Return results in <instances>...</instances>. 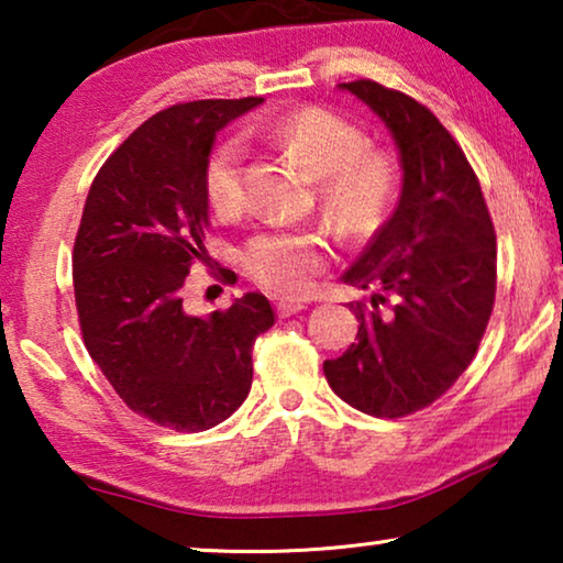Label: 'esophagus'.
<instances>
[{"label":"esophagus","mask_w":563,"mask_h":563,"mask_svg":"<svg viewBox=\"0 0 563 563\" xmlns=\"http://www.w3.org/2000/svg\"><path fill=\"white\" fill-rule=\"evenodd\" d=\"M305 310V302H299V299H282V302H276V312H279V318H289V314H297Z\"/></svg>","instance_id":"obj_1"}]
</instances>
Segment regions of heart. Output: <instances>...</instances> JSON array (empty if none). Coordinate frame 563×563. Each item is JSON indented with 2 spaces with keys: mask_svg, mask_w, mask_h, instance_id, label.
<instances>
[{
  "mask_svg": "<svg viewBox=\"0 0 563 563\" xmlns=\"http://www.w3.org/2000/svg\"><path fill=\"white\" fill-rule=\"evenodd\" d=\"M297 161L312 179L325 218L349 238H368L387 222L402 189L395 153L372 148L364 130L322 107H297L245 130ZM202 189L218 214H238L245 202L243 143L228 137L205 161ZM330 258L314 230H264L243 249V266L274 295H299Z\"/></svg>",
  "mask_w": 563,
  "mask_h": 563,
  "instance_id": "heart-1",
  "label": "heart"
}]
</instances>
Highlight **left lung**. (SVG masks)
Instances as JSON below:
<instances>
[{"mask_svg": "<svg viewBox=\"0 0 563 563\" xmlns=\"http://www.w3.org/2000/svg\"><path fill=\"white\" fill-rule=\"evenodd\" d=\"M338 87L389 128L402 195L343 274L374 297L353 307L356 343L322 372L343 402L395 420L433 405L476 356L495 307L497 238L472 164L426 104L372 79Z\"/></svg>", "mask_w": 563, "mask_h": 563, "instance_id": "left-lung-1", "label": "left lung"}]
</instances>
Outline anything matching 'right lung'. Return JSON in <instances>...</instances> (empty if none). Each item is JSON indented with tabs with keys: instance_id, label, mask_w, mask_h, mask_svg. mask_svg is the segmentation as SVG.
Segmentation results:
<instances>
[{
	"instance_id": "add662e5",
	"label": "right lung",
	"mask_w": 563,
	"mask_h": 563,
	"mask_svg": "<svg viewBox=\"0 0 563 563\" xmlns=\"http://www.w3.org/2000/svg\"><path fill=\"white\" fill-rule=\"evenodd\" d=\"M261 102L197 99L145 120L99 168L74 241L89 356L130 410L179 433L214 428L243 405L253 343L274 325L258 291L210 318L181 305L189 268L210 264L202 172L214 135Z\"/></svg>"
}]
</instances>
